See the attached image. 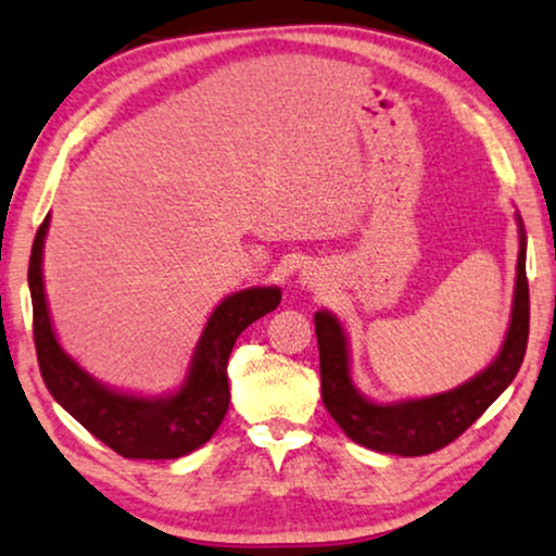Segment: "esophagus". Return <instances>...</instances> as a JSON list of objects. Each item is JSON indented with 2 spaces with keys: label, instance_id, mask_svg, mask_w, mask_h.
Here are the masks:
<instances>
[{
  "label": "esophagus",
  "instance_id": "34e87169",
  "mask_svg": "<svg viewBox=\"0 0 556 556\" xmlns=\"http://www.w3.org/2000/svg\"><path fill=\"white\" fill-rule=\"evenodd\" d=\"M308 283V288L316 286V273H303V286Z\"/></svg>",
  "mask_w": 556,
  "mask_h": 556
}]
</instances>
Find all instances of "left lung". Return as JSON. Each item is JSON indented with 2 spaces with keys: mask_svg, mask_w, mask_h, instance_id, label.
<instances>
[{
  "mask_svg": "<svg viewBox=\"0 0 556 556\" xmlns=\"http://www.w3.org/2000/svg\"><path fill=\"white\" fill-rule=\"evenodd\" d=\"M314 324L318 364H321V397L339 428L354 443L379 453L407 455V458L435 453L460 438L491 407V402L514 382L523 354H527L529 280L523 230L519 265H516L511 326H508L504 349L489 369L458 390L435 394V397L400 402V405H377V402L364 400L349 379L346 337L341 324L326 311H318Z\"/></svg>",
  "mask_w": 556,
  "mask_h": 556,
  "instance_id": "left-lung-1",
  "label": "left lung"
}]
</instances>
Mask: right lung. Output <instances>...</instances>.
Returning <instances> with one entry per match:
<instances>
[{
	"label": "right lung",
	"instance_id": "obj_1",
	"mask_svg": "<svg viewBox=\"0 0 556 556\" xmlns=\"http://www.w3.org/2000/svg\"><path fill=\"white\" fill-rule=\"evenodd\" d=\"M50 217L37 227L29 253V295L37 364L52 397L111 451L131 460H172L215 435L230 405L227 359L250 324L278 308V288H248L225 299L204 326L185 387L164 400L105 390L60 349L42 291V242Z\"/></svg>",
	"mask_w": 556,
	"mask_h": 556
}]
</instances>
